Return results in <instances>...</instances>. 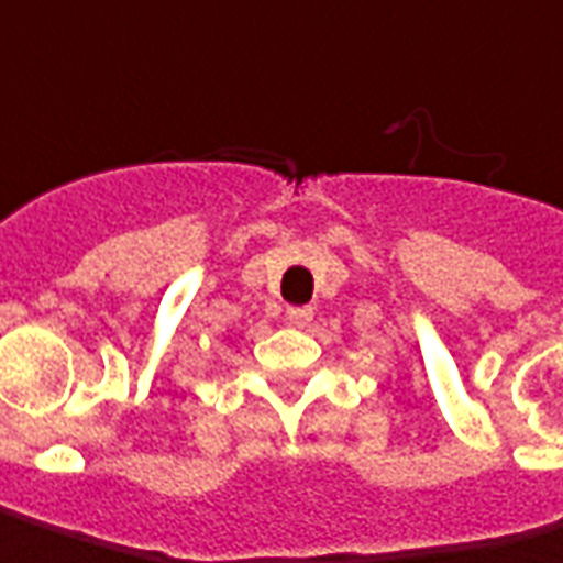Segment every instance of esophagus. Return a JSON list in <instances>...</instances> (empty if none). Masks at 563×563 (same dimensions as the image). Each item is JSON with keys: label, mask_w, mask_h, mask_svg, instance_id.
<instances>
[{"label": "esophagus", "mask_w": 563, "mask_h": 563, "mask_svg": "<svg viewBox=\"0 0 563 563\" xmlns=\"http://www.w3.org/2000/svg\"><path fill=\"white\" fill-rule=\"evenodd\" d=\"M288 321L294 328H306L312 321V309L309 306H288Z\"/></svg>", "instance_id": "34e87169"}]
</instances>
